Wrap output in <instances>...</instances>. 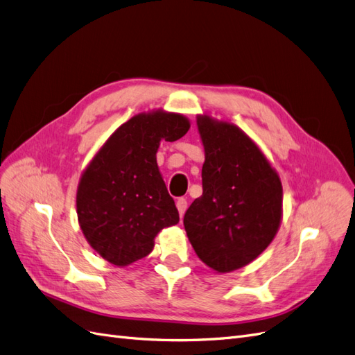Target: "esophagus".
Masks as SVG:
<instances>
[{
	"instance_id": "34e87169",
	"label": "esophagus",
	"mask_w": 355,
	"mask_h": 355,
	"mask_svg": "<svg viewBox=\"0 0 355 355\" xmlns=\"http://www.w3.org/2000/svg\"><path fill=\"white\" fill-rule=\"evenodd\" d=\"M176 207H178V211H179V216L184 218V214L187 211V207H188V202L185 198H178L176 201Z\"/></svg>"
}]
</instances>
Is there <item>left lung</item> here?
Segmentation results:
<instances>
[{"label":"left lung","mask_w":355,"mask_h":355,"mask_svg":"<svg viewBox=\"0 0 355 355\" xmlns=\"http://www.w3.org/2000/svg\"><path fill=\"white\" fill-rule=\"evenodd\" d=\"M204 146L202 196L185 213L188 239L219 274L249 265L271 244L283 218L277 170L252 139L230 121L197 116Z\"/></svg>","instance_id":"1"}]
</instances>
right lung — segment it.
<instances>
[{
  "mask_svg": "<svg viewBox=\"0 0 355 355\" xmlns=\"http://www.w3.org/2000/svg\"><path fill=\"white\" fill-rule=\"evenodd\" d=\"M182 114L157 110L132 116L106 139L77 188L80 228L92 249L115 266L148 256L157 234L179 222L157 164L161 141L189 130Z\"/></svg>",
  "mask_w": 355,
  "mask_h": 355,
  "instance_id": "obj_1",
  "label": "right lung"
}]
</instances>
